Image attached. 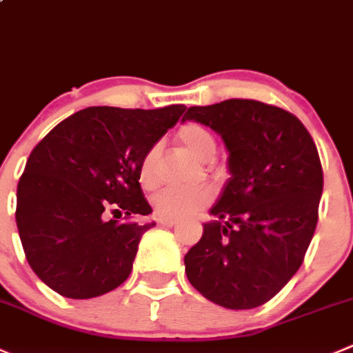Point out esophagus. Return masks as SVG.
<instances>
[{
    "instance_id": "1",
    "label": "esophagus",
    "mask_w": 353,
    "mask_h": 353,
    "mask_svg": "<svg viewBox=\"0 0 353 353\" xmlns=\"http://www.w3.org/2000/svg\"><path fill=\"white\" fill-rule=\"evenodd\" d=\"M159 224L165 225V228H174V225H177V222L170 221V219H159Z\"/></svg>"
}]
</instances>
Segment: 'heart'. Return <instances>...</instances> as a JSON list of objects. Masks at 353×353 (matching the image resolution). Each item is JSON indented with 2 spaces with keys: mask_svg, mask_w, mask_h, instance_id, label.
Masks as SVG:
<instances>
[{
  "mask_svg": "<svg viewBox=\"0 0 353 353\" xmlns=\"http://www.w3.org/2000/svg\"><path fill=\"white\" fill-rule=\"evenodd\" d=\"M177 141L186 152L198 160H210L215 153V138L207 128L188 122L177 131ZM157 159L159 146H152L139 163V183L145 188H155L159 183L157 176ZM214 198V191L207 186L196 188H165L153 196V210L160 219L181 221L198 214Z\"/></svg>",
  "mask_w": 353,
  "mask_h": 353,
  "instance_id": "1",
  "label": "heart"
}]
</instances>
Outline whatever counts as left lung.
Wrapping results in <instances>:
<instances>
[{
    "label": "left lung",
    "instance_id": "1",
    "mask_svg": "<svg viewBox=\"0 0 353 353\" xmlns=\"http://www.w3.org/2000/svg\"><path fill=\"white\" fill-rule=\"evenodd\" d=\"M186 121L217 132L229 153L214 221L184 255L186 276L217 305L255 309L295 276L316 231L323 194L316 143L295 115L255 100L191 107Z\"/></svg>",
    "mask_w": 353,
    "mask_h": 353
}]
</instances>
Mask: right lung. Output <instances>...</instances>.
I'll return each instance as SVG.
<instances>
[{"instance_id": "right-lung-1", "label": "right lung", "mask_w": 353, "mask_h": 353, "mask_svg": "<svg viewBox=\"0 0 353 353\" xmlns=\"http://www.w3.org/2000/svg\"><path fill=\"white\" fill-rule=\"evenodd\" d=\"M184 110L90 107L37 143L17 188L15 219L27 262L53 292L94 299L129 278L141 236L155 222L108 221L105 212L152 214L139 163Z\"/></svg>"}]
</instances>
